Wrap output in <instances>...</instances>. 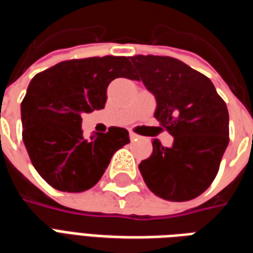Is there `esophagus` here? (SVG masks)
I'll return each mask as SVG.
<instances>
[{"instance_id":"34e87169","label":"esophagus","mask_w":253,"mask_h":253,"mask_svg":"<svg viewBox=\"0 0 253 253\" xmlns=\"http://www.w3.org/2000/svg\"><path fill=\"white\" fill-rule=\"evenodd\" d=\"M130 139H131V141H137L138 135H137V134H135V132L130 131Z\"/></svg>"}]
</instances>
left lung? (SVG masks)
I'll list each match as a JSON object with an SVG mask.
<instances>
[{
    "label": "left lung",
    "mask_w": 253,
    "mask_h": 253,
    "mask_svg": "<svg viewBox=\"0 0 253 253\" xmlns=\"http://www.w3.org/2000/svg\"><path fill=\"white\" fill-rule=\"evenodd\" d=\"M142 81L156 97L154 118L173 137L164 148L153 141V153L139 164L149 190L163 199L186 202L210 187L229 143L226 104L212 83L179 59L159 55L131 57Z\"/></svg>",
    "instance_id": "8db88e82"
}]
</instances>
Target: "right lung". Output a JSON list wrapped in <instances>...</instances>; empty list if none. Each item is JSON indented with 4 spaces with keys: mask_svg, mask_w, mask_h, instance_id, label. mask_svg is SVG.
<instances>
[{
    "mask_svg": "<svg viewBox=\"0 0 253 253\" xmlns=\"http://www.w3.org/2000/svg\"><path fill=\"white\" fill-rule=\"evenodd\" d=\"M119 77L134 80L128 58L70 59L36 74L21 101L23 141L38 173L55 190L83 192L100 180L128 131L110 127L85 139L81 114L104 108L107 88Z\"/></svg>",
    "mask_w": 253,
    "mask_h": 253,
    "instance_id": "1",
    "label": "right lung"
}]
</instances>
